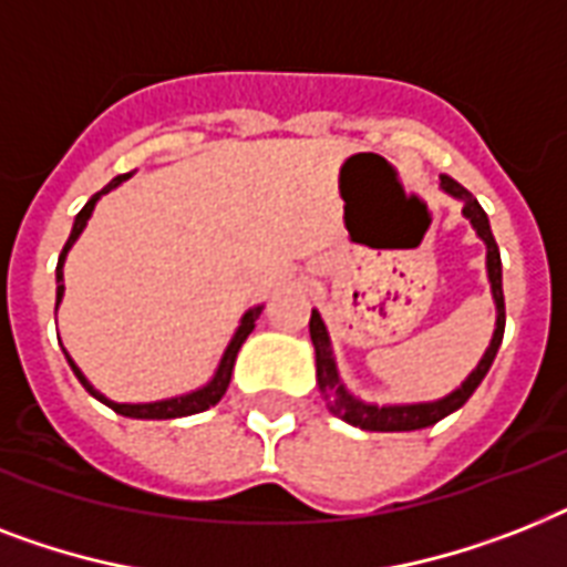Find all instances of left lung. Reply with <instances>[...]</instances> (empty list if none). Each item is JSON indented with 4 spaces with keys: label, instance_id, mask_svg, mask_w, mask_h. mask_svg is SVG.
Wrapping results in <instances>:
<instances>
[{
    "label": "left lung",
    "instance_id": "left-lung-1",
    "mask_svg": "<svg viewBox=\"0 0 567 567\" xmlns=\"http://www.w3.org/2000/svg\"><path fill=\"white\" fill-rule=\"evenodd\" d=\"M440 188L449 192L451 197L463 200V215L472 220V227L481 236V241L486 244V274H489L492 285V297H495V311H498V320H495V334L489 340V349L483 352L481 363H477L472 375H468L463 384H460L454 393H449L445 399H436V402H422V404H367L361 399L349 393L343 388V381L338 375V363H334V355H331V340L329 331H326L323 317L311 311V320H308V331H311V343H315V355H317V384H320V393L326 395L329 402V411L338 419L349 422V425L363 427V431H419V427H427L445 419L449 413H454L457 408L468 402V395L475 393L477 384L483 381V375L489 372L492 361L498 355L501 340H504V323H507V311H504V288H501V252L498 244H495V236L489 229V218L486 212L481 209L475 197L468 195L466 188L460 186L457 179L440 177Z\"/></svg>",
    "mask_w": 567,
    "mask_h": 567
}]
</instances>
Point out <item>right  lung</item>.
<instances>
[{"mask_svg":"<svg viewBox=\"0 0 567 567\" xmlns=\"http://www.w3.org/2000/svg\"><path fill=\"white\" fill-rule=\"evenodd\" d=\"M131 177V174H118L116 179H110L107 186L101 188L99 195H92L90 200H86V206L81 212H78L75 224H72V233H69V241L66 247H63V252H60L58 259V306L60 299H63V261H66V252L72 250V244L78 241V236L84 233L86 220H90L92 209H95V204H99L101 195H107L110 188H116L118 183H124V179ZM261 315V306L250 308L247 315L241 317V326L236 329V334H233V340H229V347L224 349V355H220V363L218 370H215V375H212L209 384H204L200 390H192V393L186 395H174V399H163V402H145V404H122V402H113V399H107L104 393H99V390L92 388L90 381H86V375L75 367V361L66 355V349H63V355H66L69 367H72V372L78 375V381L84 384L86 393H92L99 402H104L107 408H113L116 413H122V416H131V419H177V416H192V413H200V411H209L212 404L220 402V395L227 393L229 388V379H233V367H236V358H238V349H241V343L247 340V334L252 331V326H256V320H259Z\"/></svg>","mask_w":567,"mask_h":567,"instance_id":"add662e5","label":"right lung"}]
</instances>
